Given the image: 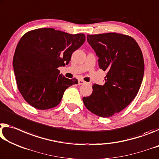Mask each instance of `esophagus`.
Wrapping results in <instances>:
<instances>
[{"mask_svg":"<svg viewBox=\"0 0 159 159\" xmlns=\"http://www.w3.org/2000/svg\"><path fill=\"white\" fill-rule=\"evenodd\" d=\"M85 82L84 81V80H78V84L79 85H82V84H85Z\"/></svg>","mask_w":159,"mask_h":159,"instance_id":"obj_1","label":"esophagus"}]
</instances>
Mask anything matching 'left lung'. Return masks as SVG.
<instances>
[{
    "mask_svg": "<svg viewBox=\"0 0 159 159\" xmlns=\"http://www.w3.org/2000/svg\"><path fill=\"white\" fill-rule=\"evenodd\" d=\"M87 41L98 56L99 67L107 74L105 84H93L92 94L82 100L92 113L108 118L126 108L137 96L144 77V58L136 41L129 36L87 35Z\"/></svg>",
    "mask_w": 159,
    "mask_h": 159,
    "instance_id": "1",
    "label": "left lung"
}]
</instances>
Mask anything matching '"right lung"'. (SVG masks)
I'll return each instance as SVG.
<instances>
[{"label": "right lung", "mask_w": 159, "mask_h": 159, "mask_svg": "<svg viewBox=\"0 0 159 159\" xmlns=\"http://www.w3.org/2000/svg\"><path fill=\"white\" fill-rule=\"evenodd\" d=\"M85 41L84 34H71L53 28L30 31L20 39L13 57L18 89L27 102L45 110L58 106L69 87L77 80L60 74L72 53Z\"/></svg>", "instance_id": "add662e5"}]
</instances>
